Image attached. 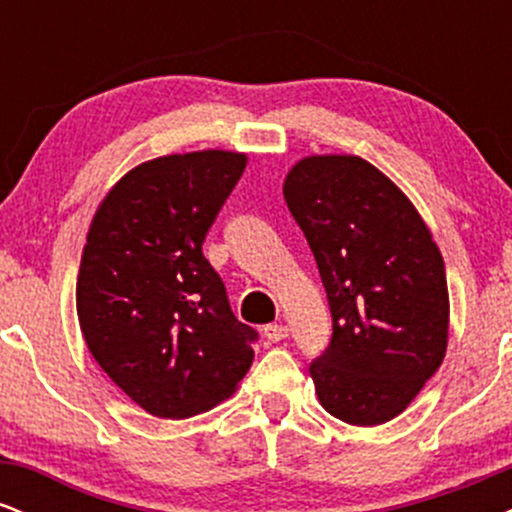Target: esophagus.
<instances>
[{
	"mask_svg": "<svg viewBox=\"0 0 512 512\" xmlns=\"http://www.w3.org/2000/svg\"><path fill=\"white\" fill-rule=\"evenodd\" d=\"M264 337H267V342H281V339L289 337V327L286 325H267L264 327Z\"/></svg>",
	"mask_w": 512,
	"mask_h": 512,
	"instance_id": "1",
	"label": "esophagus"
}]
</instances>
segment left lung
Returning <instances> with one entry per match:
<instances>
[{"instance_id":"obj_1","label":"left lung","mask_w":512,"mask_h":512,"mask_svg":"<svg viewBox=\"0 0 512 512\" xmlns=\"http://www.w3.org/2000/svg\"><path fill=\"white\" fill-rule=\"evenodd\" d=\"M284 199L332 313V342L310 363L317 399L351 426L385 424L445 358L443 255L407 195L358 156L303 158Z\"/></svg>"}]
</instances>
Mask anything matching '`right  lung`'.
Segmentation results:
<instances>
[{"mask_svg": "<svg viewBox=\"0 0 512 512\" xmlns=\"http://www.w3.org/2000/svg\"><path fill=\"white\" fill-rule=\"evenodd\" d=\"M248 156L170 154L132 168L88 228L76 313L88 351L161 419L202 414L236 392L257 332L238 322L202 243Z\"/></svg>", "mask_w": 512, "mask_h": 512, "instance_id": "obj_1", "label": "right lung"}]
</instances>
